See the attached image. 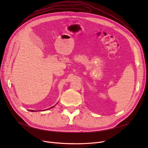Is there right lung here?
<instances>
[{"mask_svg": "<svg viewBox=\"0 0 148 148\" xmlns=\"http://www.w3.org/2000/svg\"><path fill=\"white\" fill-rule=\"evenodd\" d=\"M51 108H53V107H51ZM30 112H35V110H30Z\"/></svg>", "mask_w": 148, "mask_h": 148, "instance_id": "obj_1", "label": "right lung"}]
</instances>
